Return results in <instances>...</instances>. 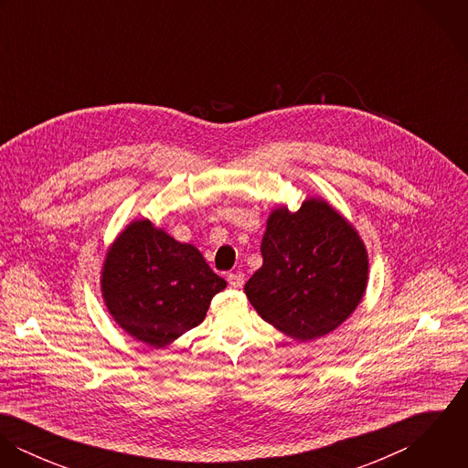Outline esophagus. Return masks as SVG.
<instances>
[{"label":"esophagus","mask_w":468,"mask_h":468,"mask_svg":"<svg viewBox=\"0 0 468 468\" xmlns=\"http://www.w3.org/2000/svg\"><path fill=\"white\" fill-rule=\"evenodd\" d=\"M227 281H229V284H230L232 288L239 290V288H243V284H245V275H243L241 271H234V273H229V275H227Z\"/></svg>","instance_id":"1"}]
</instances>
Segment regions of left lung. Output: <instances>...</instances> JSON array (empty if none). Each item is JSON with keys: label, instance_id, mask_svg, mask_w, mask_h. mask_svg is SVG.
Masks as SVG:
<instances>
[{"label": "left lung", "instance_id": "obj_1", "mask_svg": "<svg viewBox=\"0 0 468 468\" xmlns=\"http://www.w3.org/2000/svg\"><path fill=\"white\" fill-rule=\"evenodd\" d=\"M261 254L263 267L245 293L263 321L293 340L332 334L362 303L369 279L364 239L319 197H308L295 212L271 208Z\"/></svg>", "mask_w": 468, "mask_h": 468}]
</instances>
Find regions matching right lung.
Returning <instances> with one entry per match:
<instances>
[{
  "instance_id": "1",
  "label": "right lung",
  "mask_w": 468,
  "mask_h": 468,
  "mask_svg": "<svg viewBox=\"0 0 468 468\" xmlns=\"http://www.w3.org/2000/svg\"><path fill=\"white\" fill-rule=\"evenodd\" d=\"M227 281L200 250L151 219L128 223L106 250L101 292L112 319L134 340L167 347L203 323Z\"/></svg>"
}]
</instances>
